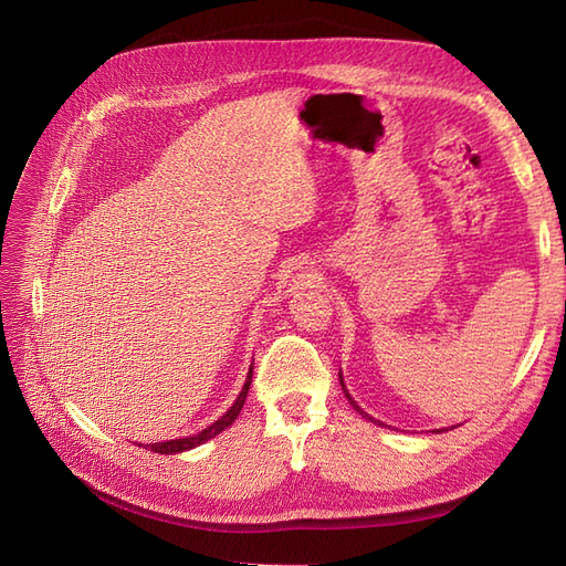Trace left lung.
Segmentation results:
<instances>
[{"instance_id":"obj_1","label":"left lung","mask_w":566,"mask_h":566,"mask_svg":"<svg viewBox=\"0 0 566 566\" xmlns=\"http://www.w3.org/2000/svg\"><path fill=\"white\" fill-rule=\"evenodd\" d=\"M339 385H342V391H345V397H347V399H349V403H352V406H354V408H356V410H358V413H361V416H364V418H368V420H370V422H375V420H373V418H370V416H368V413H364V410H361V408H358V403H356V401H354V399H352V397H349V391H347V387H345V380H342V373H339ZM437 432H441V430H437Z\"/></svg>"}]
</instances>
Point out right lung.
<instances>
[{
	"label": "right lung",
	"mask_w": 566,
	"mask_h": 566,
	"mask_svg": "<svg viewBox=\"0 0 566 566\" xmlns=\"http://www.w3.org/2000/svg\"><path fill=\"white\" fill-rule=\"evenodd\" d=\"M250 382H252V366H250V373L245 378V385L241 389V394H238L235 403L227 410L224 416H221L217 422H212L210 427H205L202 432H198L196 437H184V439H169V441H160V443H146L144 449L153 451V453H163V455H172V453H181V451H188V449H196L200 447V443L214 439L217 434H221L227 430L229 424H233V420L238 418V413H241V408L245 403V397H248V389H250Z\"/></svg>",
	"instance_id": "1"
}]
</instances>
